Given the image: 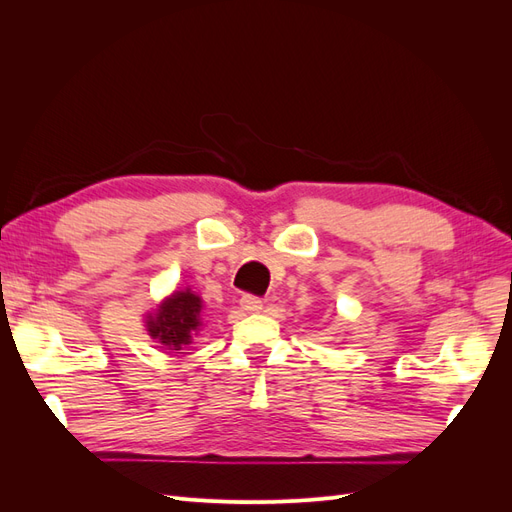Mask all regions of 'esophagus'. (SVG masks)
<instances>
[{"instance_id":"34e87169","label":"esophagus","mask_w":512,"mask_h":512,"mask_svg":"<svg viewBox=\"0 0 512 512\" xmlns=\"http://www.w3.org/2000/svg\"><path fill=\"white\" fill-rule=\"evenodd\" d=\"M241 307L245 309V312H250V314L260 312V309H262V299L254 297V294H243V297H241Z\"/></svg>"}]
</instances>
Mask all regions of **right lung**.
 Listing matches in <instances>:
<instances>
[{"instance_id":"add662e5","label":"right lung","mask_w":512,"mask_h":512,"mask_svg":"<svg viewBox=\"0 0 512 512\" xmlns=\"http://www.w3.org/2000/svg\"><path fill=\"white\" fill-rule=\"evenodd\" d=\"M200 307L203 303L194 292L179 290L158 307L156 316H149L147 331L166 350H183L200 327Z\"/></svg>"}]
</instances>
